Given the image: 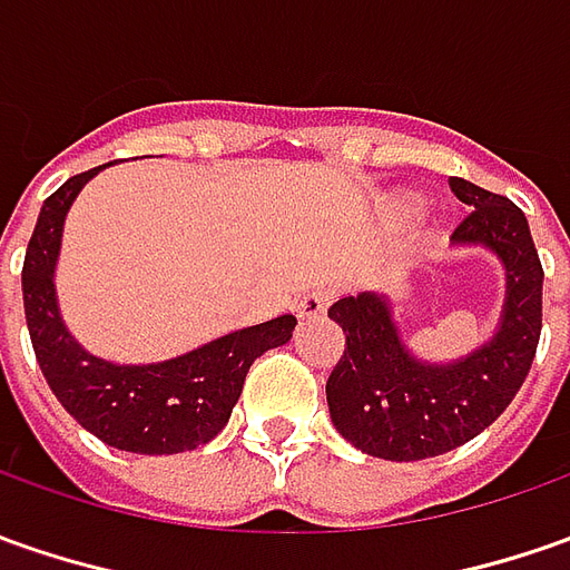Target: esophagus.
I'll list each match as a JSON object with an SVG mask.
<instances>
[{"label":"esophagus","mask_w":570,"mask_h":570,"mask_svg":"<svg viewBox=\"0 0 570 570\" xmlns=\"http://www.w3.org/2000/svg\"><path fill=\"white\" fill-rule=\"evenodd\" d=\"M334 303V293L331 289H312V293H305L303 299L296 303V318L299 322H308V318H318L327 312V305Z\"/></svg>","instance_id":"1"}]
</instances>
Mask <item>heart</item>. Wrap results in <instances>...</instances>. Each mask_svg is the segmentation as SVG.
<instances>
[{"label":"heart","instance_id":"heart-1","mask_svg":"<svg viewBox=\"0 0 570 570\" xmlns=\"http://www.w3.org/2000/svg\"><path fill=\"white\" fill-rule=\"evenodd\" d=\"M416 207H420V202H416L413 195H401V198L391 205V210H394V217H410V214H416Z\"/></svg>","mask_w":570,"mask_h":570}]
</instances>
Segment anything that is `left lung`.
<instances>
[{
  "label": "left lung",
  "instance_id": "left-lung-1",
  "mask_svg": "<svg viewBox=\"0 0 570 570\" xmlns=\"http://www.w3.org/2000/svg\"><path fill=\"white\" fill-rule=\"evenodd\" d=\"M473 210L451 233L454 246L489 248L504 267V305L492 341L451 363L416 360L379 293L327 308L346 337L327 379V410L353 448L382 461H425L476 439L499 420L527 379L542 331V265L514 202L451 176Z\"/></svg>",
  "mask_w": 570,
  "mask_h": 570
}]
</instances>
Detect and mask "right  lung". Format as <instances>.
<instances>
[{"label":"right lung","instance_id":"obj_1","mask_svg":"<svg viewBox=\"0 0 570 570\" xmlns=\"http://www.w3.org/2000/svg\"><path fill=\"white\" fill-rule=\"evenodd\" d=\"M104 167L71 176L40 207L21 271L30 344L52 394L100 442L131 454L195 451L229 422L252 363L284 346L296 318L252 324L164 363L119 365L88 353L59 315L52 277L71 202Z\"/></svg>","mask_w":570,"mask_h":570}]
</instances>
